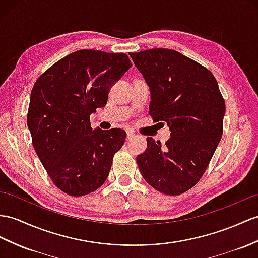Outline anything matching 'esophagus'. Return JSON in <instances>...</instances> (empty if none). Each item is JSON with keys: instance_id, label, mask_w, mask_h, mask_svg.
Segmentation results:
<instances>
[{"instance_id": "esophagus-1", "label": "esophagus", "mask_w": 258, "mask_h": 258, "mask_svg": "<svg viewBox=\"0 0 258 258\" xmlns=\"http://www.w3.org/2000/svg\"><path fill=\"white\" fill-rule=\"evenodd\" d=\"M133 137H134V134L131 133V131H127V137H125V139L131 140V139H133Z\"/></svg>"}]
</instances>
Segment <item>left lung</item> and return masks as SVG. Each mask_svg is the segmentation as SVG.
Segmentation results:
<instances>
[{
	"label": "left lung",
	"instance_id": "1",
	"mask_svg": "<svg viewBox=\"0 0 258 258\" xmlns=\"http://www.w3.org/2000/svg\"><path fill=\"white\" fill-rule=\"evenodd\" d=\"M129 54L150 86V116L171 130L165 146L147 138V150L137 156V164L154 189L180 195L203 177L221 140L224 98L208 69L175 50Z\"/></svg>",
	"mask_w": 258,
	"mask_h": 258
}]
</instances>
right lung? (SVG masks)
<instances>
[{"label":"right lung","mask_w":258,"mask_h":258,"mask_svg":"<svg viewBox=\"0 0 258 258\" xmlns=\"http://www.w3.org/2000/svg\"><path fill=\"white\" fill-rule=\"evenodd\" d=\"M133 66L125 53L83 49L68 54L37 79L27 125L33 146L52 183L73 197L107 179L125 131L92 129L90 116L107 104L111 85Z\"/></svg>","instance_id":"obj_1"}]
</instances>
